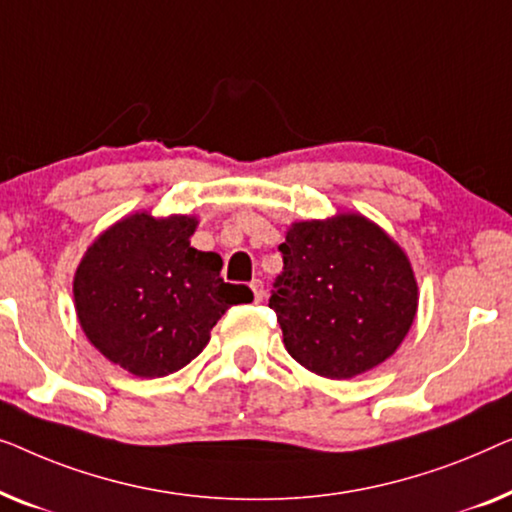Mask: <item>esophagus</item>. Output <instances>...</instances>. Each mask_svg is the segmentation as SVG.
Masks as SVG:
<instances>
[{
	"label": "esophagus",
	"mask_w": 512,
	"mask_h": 512,
	"mask_svg": "<svg viewBox=\"0 0 512 512\" xmlns=\"http://www.w3.org/2000/svg\"><path fill=\"white\" fill-rule=\"evenodd\" d=\"M250 290H253V294H255V301L264 299V285H262V280H259V278H255L253 283H250Z\"/></svg>",
	"instance_id": "obj_1"
}]
</instances>
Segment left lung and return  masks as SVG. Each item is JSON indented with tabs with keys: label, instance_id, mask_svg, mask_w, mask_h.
Wrapping results in <instances>:
<instances>
[{
	"label": "left lung",
	"instance_id": "left-lung-1",
	"mask_svg": "<svg viewBox=\"0 0 512 512\" xmlns=\"http://www.w3.org/2000/svg\"><path fill=\"white\" fill-rule=\"evenodd\" d=\"M283 273L269 306L283 343L304 369L348 380L399 350L417 315L413 264L362 213H336L287 227Z\"/></svg>",
	"mask_w": 512,
	"mask_h": 512
}]
</instances>
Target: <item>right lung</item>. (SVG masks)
I'll use <instances>...</instances> for the list:
<instances>
[{
  "label": "right lung",
  "mask_w": 512,
  "mask_h": 512,
  "mask_svg": "<svg viewBox=\"0 0 512 512\" xmlns=\"http://www.w3.org/2000/svg\"><path fill=\"white\" fill-rule=\"evenodd\" d=\"M197 225V215L129 213L92 241L74 273L85 338L136 378L183 369L229 306L253 301L246 285L220 278L218 253L190 246Z\"/></svg>",
  "instance_id": "add662e5"
}]
</instances>
